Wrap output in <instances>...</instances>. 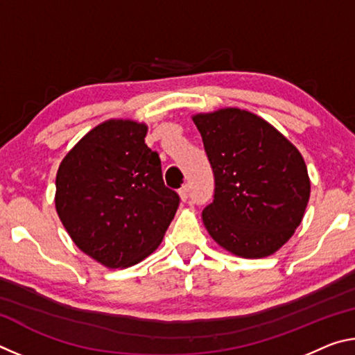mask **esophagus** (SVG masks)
Returning a JSON list of instances; mask_svg holds the SVG:
<instances>
[{
    "label": "esophagus",
    "mask_w": 355,
    "mask_h": 355,
    "mask_svg": "<svg viewBox=\"0 0 355 355\" xmlns=\"http://www.w3.org/2000/svg\"><path fill=\"white\" fill-rule=\"evenodd\" d=\"M178 196H180V199H182L183 202L188 200V197H189V186L188 184H183L182 188H180V191H178Z\"/></svg>",
    "instance_id": "esophagus-1"
}]
</instances>
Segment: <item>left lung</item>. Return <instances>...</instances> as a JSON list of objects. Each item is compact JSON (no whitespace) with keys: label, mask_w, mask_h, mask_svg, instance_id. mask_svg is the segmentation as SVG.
I'll list each match as a JSON object with an SVG mask.
<instances>
[{"label":"left lung","mask_w":355,"mask_h":355,"mask_svg":"<svg viewBox=\"0 0 355 355\" xmlns=\"http://www.w3.org/2000/svg\"><path fill=\"white\" fill-rule=\"evenodd\" d=\"M192 120L214 173V200L202 211L209 236L236 257L272 255L293 236L310 199L302 155L271 123L239 107Z\"/></svg>","instance_id":"1"}]
</instances>
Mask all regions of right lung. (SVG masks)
Returning a JSON list of instances; mask_svg holds the SVG:
<instances>
[{"label":"right lung","instance_id":"1","mask_svg":"<svg viewBox=\"0 0 355 355\" xmlns=\"http://www.w3.org/2000/svg\"><path fill=\"white\" fill-rule=\"evenodd\" d=\"M146 135V123L106 120L81 137L58 169L59 219L78 249L110 269L153 254L180 203Z\"/></svg>","mask_w":355,"mask_h":355}]
</instances>
